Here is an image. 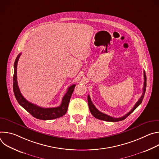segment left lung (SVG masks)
Wrapping results in <instances>:
<instances>
[{"instance_id": "8db88e82", "label": "left lung", "mask_w": 159, "mask_h": 159, "mask_svg": "<svg viewBox=\"0 0 159 159\" xmlns=\"http://www.w3.org/2000/svg\"><path fill=\"white\" fill-rule=\"evenodd\" d=\"M147 77L145 75V73L144 72V85H143V94L141 96V98L139 99V100L138 101V102L135 104V105L134 106V107H133V109L129 112H128L127 114H126L125 116H123V117L121 118H113L111 117L110 116H108L104 113H102L101 112H100L96 107L93 104V102L91 101V99L90 98V96L88 95V98H87V100H88V104H89V107L90 109V112L91 114L93 115L94 117H95L97 119L101 120H103V121H111V122H116V121H122L125 119H126L131 112H133L134 111V109H136L137 108V107L142 103L143 98H144V95L145 93V90H146V86H147Z\"/></svg>"}]
</instances>
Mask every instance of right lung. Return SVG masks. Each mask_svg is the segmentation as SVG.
I'll return each mask as SVG.
<instances>
[{"instance_id":"obj_1","label":"right lung","mask_w":159,"mask_h":159,"mask_svg":"<svg viewBox=\"0 0 159 159\" xmlns=\"http://www.w3.org/2000/svg\"><path fill=\"white\" fill-rule=\"evenodd\" d=\"M20 55L21 53L19 54L16 57L14 64V72L13 77V90L18 103L29 113H30L33 117L39 120H50L63 116L67 111L68 106H69L70 99L74 90L75 84L69 87L67 92L63 97L61 104L58 107L44 108L28 101L21 94L17 81V65Z\"/></svg>"}]
</instances>
